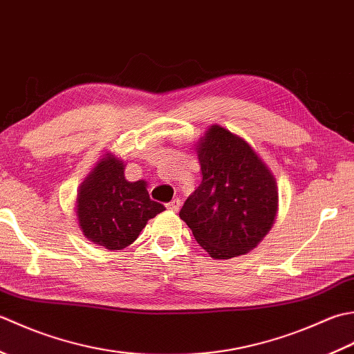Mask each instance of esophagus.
<instances>
[{
    "label": "esophagus",
    "instance_id": "obj_1",
    "mask_svg": "<svg viewBox=\"0 0 354 354\" xmlns=\"http://www.w3.org/2000/svg\"><path fill=\"white\" fill-rule=\"evenodd\" d=\"M180 206H182V201H180L178 198H174L172 201H169V203H167V207L169 209V211H174V212L178 211Z\"/></svg>",
    "mask_w": 354,
    "mask_h": 354
}]
</instances>
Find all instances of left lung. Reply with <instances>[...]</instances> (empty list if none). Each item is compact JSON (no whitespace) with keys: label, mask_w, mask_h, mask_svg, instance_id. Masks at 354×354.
Listing matches in <instances>:
<instances>
[{"label":"left lung","mask_w":354,"mask_h":354,"mask_svg":"<svg viewBox=\"0 0 354 354\" xmlns=\"http://www.w3.org/2000/svg\"><path fill=\"white\" fill-rule=\"evenodd\" d=\"M197 154L203 178L180 218L212 258L248 254L275 221V177L248 142L218 125L207 129Z\"/></svg>","instance_id":"1"}]
</instances>
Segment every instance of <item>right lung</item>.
<instances>
[{
  "label": "right lung",
  "instance_id": "1",
  "mask_svg": "<svg viewBox=\"0 0 354 354\" xmlns=\"http://www.w3.org/2000/svg\"><path fill=\"white\" fill-rule=\"evenodd\" d=\"M124 169L122 160L106 154L77 194L79 227L88 240L108 250L133 244L147 221L165 211L162 203L149 198L143 180L127 182Z\"/></svg>",
  "mask_w": 354,
  "mask_h": 354
}]
</instances>
